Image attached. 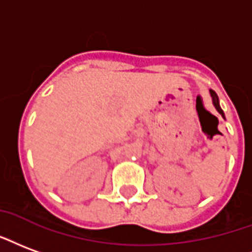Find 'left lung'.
I'll list each match as a JSON object with an SVG mask.
<instances>
[{
	"mask_svg": "<svg viewBox=\"0 0 252 252\" xmlns=\"http://www.w3.org/2000/svg\"><path fill=\"white\" fill-rule=\"evenodd\" d=\"M210 94H211V97H212V104H214V107L216 108V111L219 112L221 115V117L223 119H225L224 117V112H223V109L220 108V105H219V97H218V94H216L212 89H210Z\"/></svg>",
	"mask_w": 252,
	"mask_h": 252,
	"instance_id": "obj_1",
	"label": "left lung"
}]
</instances>
